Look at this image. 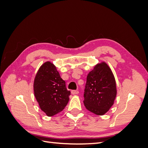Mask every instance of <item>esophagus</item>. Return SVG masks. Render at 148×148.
<instances>
[{
	"label": "esophagus",
	"mask_w": 148,
	"mask_h": 148,
	"mask_svg": "<svg viewBox=\"0 0 148 148\" xmlns=\"http://www.w3.org/2000/svg\"><path fill=\"white\" fill-rule=\"evenodd\" d=\"M79 93V91H78V90H73V91H71V94H72V95H78V94Z\"/></svg>",
	"instance_id": "esophagus-1"
}]
</instances>
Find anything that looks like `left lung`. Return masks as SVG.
<instances>
[{"label": "left lung", "mask_w": 148, "mask_h": 148, "mask_svg": "<svg viewBox=\"0 0 148 148\" xmlns=\"http://www.w3.org/2000/svg\"><path fill=\"white\" fill-rule=\"evenodd\" d=\"M117 95L114 75L105 62L96 64L86 78L83 101L87 110L103 115L112 106Z\"/></svg>", "instance_id": "left-lung-1"}]
</instances>
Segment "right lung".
I'll return each mask as SVG.
<instances>
[{
  "mask_svg": "<svg viewBox=\"0 0 148 148\" xmlns=\"http://www.w3.org/2000/svg\"><path fill=\"white\" fill-rule=\"evenodd\" d=\"M33 89L39 107L48 117L60 112L68 104L70 91L51 62L40 66L35 76Z\"/></svg>",
  "mask_w": 148,
  "mask_h": 148,
  "instance_id": "obj_1",
  "label": "right lung"
}]
</instances>
